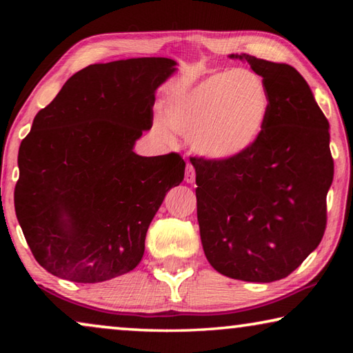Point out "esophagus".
<instances>
[{"instance_id":"1","label":"esophagus","mask_w":353,"mask_h":353,"mask_svg":"<svg viewBox=\"0 0 353 353\" xmlns=\"http://www.w3.org/2000/svg\"><path fill=\"white\" fill-rule=\"evenodd\" d=\"M194 179H196V170H194V166L191 165V163H188V165H187V170H185V182H187V183H193Z\"/></svg>"}]
</instances>
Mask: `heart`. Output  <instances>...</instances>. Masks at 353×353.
I'll return each mask as SVG.
<instances>
[{"mask_svg": "<svg viewBox=\"0 0 353 353\" xmlns=\"http://www.w3.org/2000/svg\"><path fill=\"white\" fill-rule=\"evenodd\" d=\"M271 110L266 83L246 68L218 73L166 105L172 129L191 139L199 154L234 159L260 140Z\"/></svg>", "mask_w": 353, "mask_h": 353, "instance_id": "b5f03b06", "label": "heart"}]
</instances>
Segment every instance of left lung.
I'll list each match as a JSON object with an SVG mask.
<instances>
[{
    "label": "left lung",
    "instance_id": "8db88e82",
    "mask_svg": "<svg viewBox=\"0 0 353 353\" xmlns=\"http://www.w3.org/2000/svg\"><path fill=\"white\" fill-rule=\"evenodd\" d=\"M263 77L271 110L260 140L227 160L191 157L201 241L210 265L244 282H276L319 246L333 181L328 121L288 63L230 54Z\"/></svg>",
    "mask_w": 353,
    "mask_h": 353
}]
</instances>
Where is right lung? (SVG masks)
<instances>
[{
	"label": "right lung",
	"instance_id": "add662e5",
	"mask_svg": "<svg viewBox=\"0 0 353 353\" xmlns=\"http://www.w3.org/2000/svg\"><path fill=\"white\" fill-rule=\"evenodd\" d=\"M176 65L166 57L90 65L35 115L20 145L14 202L28 246L52 276L98 283L141 261L148 227L185 174L176 152H134L152 128L155 90Z\"/></svg>",
	"mask_w": 353,
	"mask_h": 353
}]
</instances>
